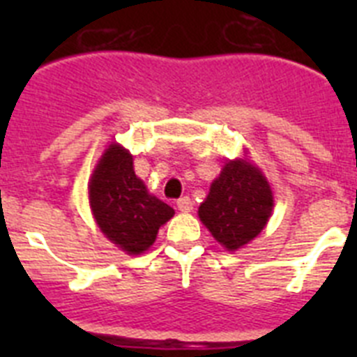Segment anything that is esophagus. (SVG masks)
<instances>
[{
	"mask_svg": "<svg viewBox=\"0 0 357 357\" xmlns=\"http://www.w3.org/2000/svg\"><path fill=\"white\" fill-rule=\"evenodd\" d=\"M176 207H178V211H182V213H189V211L193 209V202H191L189 197H182L176 200Z\"/></svg>",
	"mask_w": 357,
	"mask_h": 357,
	"instance_id": "34e87169",
	"label": "esophagus"
}]
</instances>
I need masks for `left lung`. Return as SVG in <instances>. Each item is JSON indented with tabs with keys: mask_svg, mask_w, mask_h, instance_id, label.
<instances>
[{
	"mask_svg": "<svg viewBox=\"0 0 357 357\" xmlns=\"http://www.w3.org/2000/svg\"><path fill=\"white\" fill-rule=\"evenodd\" d=\"M273 209V197L259 169L245 160H230L211 184L198 216L218 243L238 250L259 234Z\"/></svg>",
	"mask_w": 357,
	"mask_h": 357,
	"instance_id": "1",
	"label": "left lung"
}]
</instances>
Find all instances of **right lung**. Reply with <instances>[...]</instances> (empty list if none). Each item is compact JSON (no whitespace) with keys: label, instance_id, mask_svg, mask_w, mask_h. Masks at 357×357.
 <instances>
[{"label":"right lung","instance_id":"add662e5","mask_svg":"<svg viewBox=\"0 0 357 357\" xmlns=\"http://www.w3.org/2000/svg\"><path fill=\"white\" fill-rule=\"evenodd\" d=\"M89 202L98 227L127 254L146 250L159 227L175 214L168 204L148 195L135 176L132 155L119 144H110L94 169Z\"/></svg>","mask_w":357,"mask_h":357}]
</instances>
